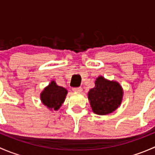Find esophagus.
Returning a JSON list of instances; mask_svg holds the SVG:
<instances>
[{"instance_id": "esophagus-1", "label": "esophagus", "mask_w": 155, "mask_h": 155, "mask_svg": "<svg viewBox=\"0 0 155 155\" xmlns=\"http://www.w3.org/2000/svg\"><path fill=\"white\" fill-rule=\"evenodd\" d=\"M73 91L74 92H77V93H81V92L82 91V88L81 87H74V88H73Z\"/></svg>"}]
</instances>
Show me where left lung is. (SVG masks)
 <instances>
[{"mask_svg":"<svg viewBox=\"0 0 155 155\" xmlns=\"http://www.w3.org/2000/svg\"><path fill=\"white\" fill-rule=\"evenodd\" d=\"M124 91L118 82L98 76L95 86L90 89L87 98L92 111L97 115H105L115 112L121 106Z\"/></svg>","mask_w":155,"mask_h":155,"instance_id":"8db88e82","label":"left lung"}]
</instances>
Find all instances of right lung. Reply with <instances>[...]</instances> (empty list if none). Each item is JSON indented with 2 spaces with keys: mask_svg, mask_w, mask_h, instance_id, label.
<instances>
[{
  "mask_svg": "<svg viewBox=\"0 0 155 155\" xmlns=\"http://www.w3.org/2000/svg\"><path fill=\"white\" fill-rule=\"evenodd\" d=\"M68 94V90L65 87L59 86L55 81L51 80L43 91L40 93V101L51 111H57L64 104Z\"/></svg>",
  "mask_w": 155,
  "mask_h": 155,
  "instance_id": "1",
  "label": "right lung"
}]
</instances>
